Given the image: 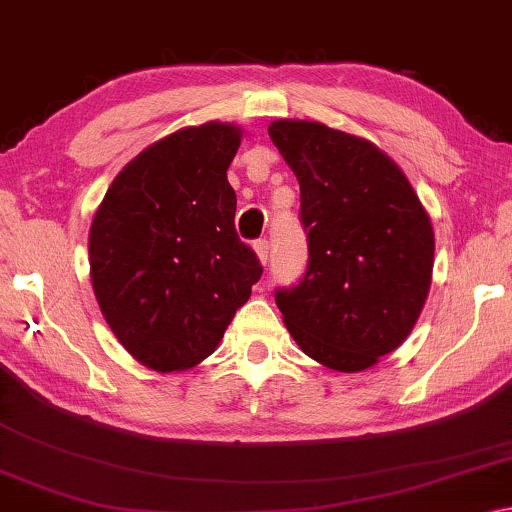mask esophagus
<instances>
[{"instance_id": "esophagus-1", "label": "esophagus", "mask_w": 512, "mask_h": 512, "mask_svg": "<svg viewBox=\"0 0 512 512\" xmlns=\"http://www.w3.org/2000/svg\"><path fill=\"white\" fill-rule=\"evenodd\" d=\"M254 249H256V256H258V261H261L263 265L270 261V242H267L265 238H258L256 242H254Z\"/></svg>"}]
</instances>
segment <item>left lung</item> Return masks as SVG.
I'll return each instance as SVG.
<instances>
[{
  "label": "left lung",
  "instance_id": "1",
  "mask_svg": "<svg viewBox=\"0 0 512 512\" xmlns=\"http://www.w3.org/2000/svg\"><path fill=\"white\" fill-rule=\"evenodd\" d=\"M267 132L300 180L309 240L302 279L274 300L311 359L364 371L405 341L426 304L435 256L428 212L371 141L313 121H274Z\"/></svg>",
  "mask_w": 512,
  "mask_h": 512
}]
</instances>
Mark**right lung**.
<instances>
[{
    "label": "right lung",
    "mask_w": 512,
    "mask_h": 512,
    "mask_svg": "<svg viewBox=\"0 0 512 512\" xmlns=\"http://www.w3.org/2000/svg\"><path fill=\"white\" fill-rule=\"evenodd\" d=\"M240 128L206 123L155 141L102 199L89 233L93 293L132 357L160 373L212 355L261 279L235 233L226 178Z\"/></svg>",
    "instance_id": "right-lung-1"
}]
</instances>
